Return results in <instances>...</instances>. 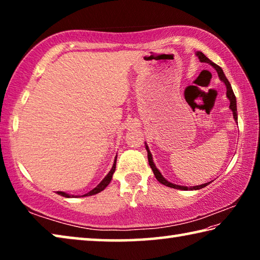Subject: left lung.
I'll return each mask as SVG.
<instances>
[{
    "label": "left lung",
    "instance_id": "obj_1",
    "mask_svg": "<svg viewBox=\"0 0 260 260\" xmlns=\"http://www.w3.org/2000/svg\"><path fill=\"white\" fill-rule=\"evenodd\" d=\"M196 56L199 57V58H200V60L202 61V63H209L210 65H212V67L215 69V71L218 72V76H219V79H220V80H221V81L226 85V88H227L226 95H227V98H228V100H230V102H231V104H230V109H231L232 111H233V116H234V119H235V121L237 122L236 98H235V95H234V91H233V89H232V86H231L230 81L227 80V78H226V76H225V73H223V71H222V69L220 68L219 65L214 64L213 61H211V60L208 58V57H206V56H205L202 51H197V52H196ZM146 149H147V151H148V160H149V165H150L151 170H152V172H153V174H155L156 179H157L158 181H159L161 184H164V186H166V187H171V188H174V189H180V190H199V189L204 188V187H206V186H208V184L210 183V182H206V183H203V184H200V186L186 187V186H179V184H174V183H172V182L167 181V180H166L164 177H162L161 173L159 172V170H158L157 167H156L155 162H153V160H152V155H151L150 150H149V148H148V146H147V143H146Z\"/></svg>",
    "mask_w": 260,
    "mask_h": 260
}]
</instances>
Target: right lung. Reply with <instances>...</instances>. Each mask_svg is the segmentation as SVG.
Wrapping results in <instances>:
<instances>
[{"label": "right lung", "mask_w": 260, "mask_h": 260, "mask_svg": "<svg viewBox=\"0 0 260 260\" xmlns=\"http://www.w3.org/2000/svg\"><path fill=\"white\" fill-rule=\"evenodd\" d=\"M116 161H117V156H116V158H114L112 169L110 170V172L107 174V177H105V178L102 180V181H101V182L98 184V186H96V187L93 189V190H90L89 192L85 193V195H82L81 197L95 195V193H99V192H101L102 190H104L105 188H107V186L110 183V181H111L114 171H116ZM57 193H58V195H60V196H64V197H78V196H74V195H69V193L64 192V191H57ZM79 197H80V196H79Z\"/></svg>", "instance_id": "obj_1"}]
</instances>
